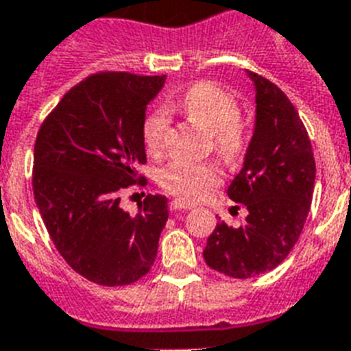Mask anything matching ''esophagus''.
I'll list each match as a JSON object with an SVG mask.
<instances>
[{
	"label": "esophagus",
	"mask_w": 351,
	"mask_h": 351,
	"mask_svg": "<svg viewBox=\"0 0 351 351\" xmlns=\"http://www.w3.org/2000/svg\"><path fill=\"white\" fill-rule=\"evenodd\" d=\"M169 209L171 210H187V209H193V204H187L184 200H173L169 204Z\"/></svg>",
	"instance_id": "34e87169"
}]
</instances>
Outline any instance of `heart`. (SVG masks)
<instances>
[{
  "mask_svg": "<svg viewBox=\"0 0 351 351\" xmlns=\"http://www.w3.org/2000/svg\"><path fill=\"white\" fill-rule=\"evenodd\" d=\"M178 110L191 122L210 133L213 147L225 162H238L249 149L250 124L240 115L238 99L230 90L210 81L195 82L178 102ZM169 128L167 111H153L144 122L142 138L147 151L160 153ZM160 184L182 200L198 202L221 184L218 167L210 162L175 160L160 171Z\"/></svg>",
  "mask_w": 351,
  "mask_h": 351,
  "instance_id": "heart-1",
  "label": "heart"
}]
</instances>
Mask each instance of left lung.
Segmentation results:
<instances>
[{
    "label": "left lung",
    "mask_w": 351,
    "mask_h": 351,
    "mask_svg": "<svg viewBox=\"0 0 351 351\" xmlns=\"http://www.w3.org/2000/svg\"><path fill=\"white\" fill-rule=\"evenodd\" d=\"M256 88V126L241 171L227 195L249 210L240 227L220 221L205 263L236 279L276 269L298 243L308 216L315 160L298 110L274 82L247 70Z\"/></svg>",
    "instance_id": "8db88e82"
}]
</instances>
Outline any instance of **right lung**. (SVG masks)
<instances>
[{
	"mask_svg": "<svg viewBox=\"0 0 351 351\" xmlns=\"http://www.w3.org/2000/svg\"><path fill=\"white\" fill-rule=\"evenodd\" d=\"M164 82L166 75L93 73L62 97L37 133V209L59 254L97 285L135 283L156 258L167 198L147 195L131 216L121 193L141 178L146 108Z\"/></svg>",
	"mask_w": 351,
	"mask_h": 351,
	"instance_id": "add662e5",
	"label": "right lung"
}]
</instances>
